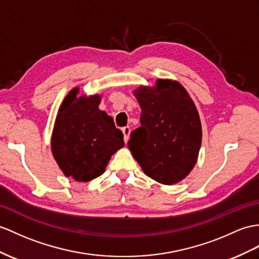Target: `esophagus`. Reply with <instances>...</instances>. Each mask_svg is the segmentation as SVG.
I'll list each match as a JSON object with an SVG mask.
<instances>
[{
	"mask_svg": "<svg viewBox=\"0 0 259 259\" xmlns=\"http://www.w3.org/2000/svg\"><path fill=\"white\" fill-rule=\"evenodd\" d=\"M122 132L124 134V142L127 143L128 138H130V134H131V127L130 126H125V127L122 128Z\"/></svg>",
	"mask_w": 259,
	"mask_h": 259,
	"instance_id": "esophagus-1",
	"label": "esophagus"
}]
</instances>
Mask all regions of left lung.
Listing matches in <instances>:
<instances>
[{"instance_id":"left-lung-1","label":"left lung","mask_w":259,"mask_h":259,"mask_svg":"<svg viewBox=\"0 0 259 259\" xmlns=\"http://www.w3.org/2000/svg\"><path fill=\"white\" fill-rule=\"evenodd\" d=\"M141 105V126L128 148L145 175L162 185L185 179L198 159L202 128L197 108L179 82L158 79L155 87L134 91Z\"/></svg>"}]
</instances>
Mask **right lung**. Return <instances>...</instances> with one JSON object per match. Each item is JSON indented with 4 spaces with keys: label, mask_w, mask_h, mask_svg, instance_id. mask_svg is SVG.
<instances>
[{
    "label": "right lung",
    "mask_w": 259,
    "mask_h": 259,
    "mask_svg": "<svg viewBox=\"0 0 259 259\" xmlns=\"http://www.w3.org/2000/svg\"><path fill=\"white\" fill-rule=\"evenodd\" d=\"M74 88L62 101L52 136L54 158L66 177L88 182L105 171L111 156L124 146L123 133L99 109L101 96H80Z\"/></svg>",
    "instance_id": "right-lung-1"
}]
</instances>
